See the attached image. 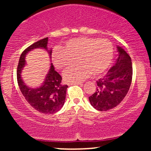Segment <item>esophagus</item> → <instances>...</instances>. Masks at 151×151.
Returning a JSON list of instances; mask_svg holds the SVG:
<instances>
[{"instance_id": "34e87169", "label": "esophagus", "mask_w": 151, "mask_h": 151, "mask_svg": "<svg viewBox=\"0 0 151 151\" xmlns=\"http://www.w3.org/2000/svg\"><path fill=\"white\" fill-rule=\"evenodd\" d=\"M71 84H75V85L76 84H77V85H79H79H80V84H81V82H72L71 83Z\"/></svg>"}]
</instances>
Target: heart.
Returning <instances> with one entry per match:
<instances>
[{
	"instance_id": "obj_1",
	"label": "heart",
	"mask_w": 151,
	"mask_h": 151,
	"mask_svg": "<svg viewBox=\"0 0 151 151\" xmlns=\"http://www.w3.org/2000/svg\"><path fill=\"white\" fill-rule=\"evenodd\" d=\"M113 45L105 39L78 37L70 40L63 48L56 47L52 52L54 65L59 70L78 65L66 70L64 79L68 82H79L89 77L99 75L106 71L113 58Z\"/></svg>"
}]
</instances>
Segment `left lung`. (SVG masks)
<instances>
[{"label": "left lung", "mask_w": 151, "mask_h": 151, "mask_svg": "<svg viewBox=\"0 0 151 151\" xmlns=\"http://www.w3.org/2000/svg\"><path fill=\"white\" fill-rule=\"evenodd\" d=\"M119 58L103 78L96 81V90L89 97L96 110L106 111L118 106L127 94L132 81L131 59L121 47H117Z\"/></svg>", "instance_id": "left-lung-1"}]
</instances>
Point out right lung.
<instances>
[{"mask_svg":"<svg viewBox=\"0 0 151 151\" xmlns=\"http://www.w3.org/2000/svg\"><path fill=\"white\" fill-rule=\"evenodd\" d=\"M48 38L45 37L33 43L22 52L19 60L17 68V79L20 91L32 107L39 112L46 114H52L60 111L65 101L66 91L68 86L62 84V78L51 64L49 72L47 74L44 83L40 87L32 89L28 87L22 81L21 72L25 65V58L27 52L36 48L47 50L50 58L52 51L47 50Z\"/></svg>","mask_w":151,"mask_h":151,"instance_id":"1","label":"right lung"}]
</instances>
